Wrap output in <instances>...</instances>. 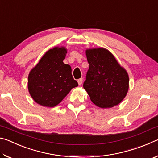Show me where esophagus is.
<instances>
[{
	"label": "esophagus",
	"instance_id": "esophagus-1",
	"mask_svg": "<svg viewBox=\"0 0 158 158\" xmlns=\"http://www.w3.org/2000/svg\"><path fill=\"white\" fill-rule=\"evenodd\" d=\"M78 84H79V85H81V84H82V83H83V79L82 78H81V79H78Z\"/></svg>",
	"mask_w": 158,
	"mask_h": 158
}]
</instances>
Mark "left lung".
Returning <instances> with one entry per match:
<instances>
[{
  "instance_id": "obj_1",
  "label": "left lung",
  "mask_w": 158,
  "mask_h": 158,
  "mask_svg": "<svg viewBox=\"0 0 158 158\" xmlns=\"http://www.w3.org/2000/svg\"><path fill=\"white\" fill-rule=\"evenodd\" d=\"M85 55L89 69L84 89L90 100L103 109L118 105L126 96L129 89L127 71L105 48L87 49Z\"/></svg>"
}]
</instances>
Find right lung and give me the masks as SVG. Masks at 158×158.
Masks as SVG:
<instances>
[{
	"mask_svg": "<svg viewBox=\"0 0 158 158\" xmlns=\"http://www.w3.org/2000/svg\"><path fill=\"white\" fill-rule=\"evenodd\" d=\"M67 53L64 47H56L45 53L28 74V89L38 105L53 107L58 105L78 83L72 68L63 63Z\"/></svg>",
	"mask_w": 158,
	"mask_h": 158,
	"instance_id": "add662e5",
	"label": "right lung"
}]
</instances>
